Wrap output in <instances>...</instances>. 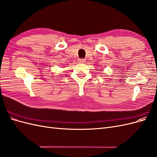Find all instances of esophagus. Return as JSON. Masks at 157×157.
<instances>
[{
	"mask_svg": "<svg viewBox=\"0 0 157 157\" xmlns=\"http://www.w3.org/2000/svg\"><path fill=\"white\" fill-rule=\"evenodd\" d=\"M78 62L79 63H84L85 62H86V60L84 59H78Z\"/></svg>",
	"mask_w": 157,
	"mask_h": 157,
	"instance_id": "obj_1",
	"label": "esophagus"
}]
</instances>
